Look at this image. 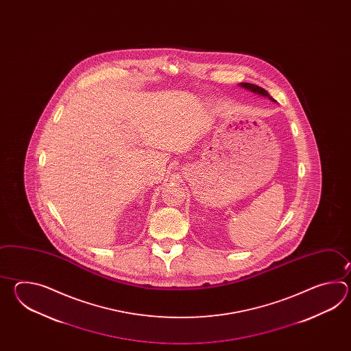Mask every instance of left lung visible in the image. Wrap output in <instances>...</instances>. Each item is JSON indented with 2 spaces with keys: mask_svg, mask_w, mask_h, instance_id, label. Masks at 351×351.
Segmentation results:
<instances>
[{
  "mask_svg": "<svg viewBox=\"0 0 351 351\" xmlns=\"http://www.w3.org/2000/svg\"><path fill=\"white\" fill-rule=\"evenodd\" d=\"M241 86H243L245 89L251 90V91H254L256 94H260V95H263V97H267L269 99H271L272 101H275V99H272V97H269V93H267L266 90L262 89L261 86H257V85H254V84H250V82H242V84H241Z\"/></svg>",
  "mask_w": 351,
  "mask_h": 351,
  "instance_id": "left-lung-1",
  "label": "left lung"
}]
</instances>
